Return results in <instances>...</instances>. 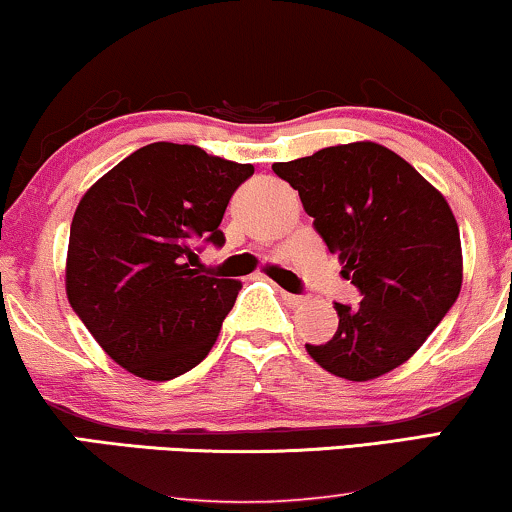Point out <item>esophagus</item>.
Wrapping results in <instances>:
<instances>
[{"label":"esophagus","instance_id":"esophagus-1","mask_svg":"<svg viewBox=\"0 0 512 512\" xmlns=\"http://www.w3.org/2000/svg\"><path fill=\"white\" fill-rule=\"evenodd\" d=\"M281 297H283V300H286L288 304H302V302H304V295L286 293V290H281Z\"/></svg>","mask_w":512,"mask_h":512}]
</instances>
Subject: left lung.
I'll list each match as a JSON object with an SVG mask.
<instances>
[{"instance_id": "obj_1", "label": "left lung", "mask_w": 512, "mask_h": 512, "mask_svg": "<svg viewBox=\"0 0 512 512\" xmlns=\"http://www.w3.org/2000/svg\"><path fill=\"white\" fill-rule=\"evenodd\" d=\"M271 170L300 193L316 234L361 295L354 307L335 302L338 331L307 352L328 373L357 383L390 373L461 293V234L449 203L373 141L321 148Z\"/></svg>"}]
</instances>
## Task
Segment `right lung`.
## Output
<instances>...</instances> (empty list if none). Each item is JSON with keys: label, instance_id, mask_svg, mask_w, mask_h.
Returning a JSON list of instances; mask_svg holds the SVG:
<instances>
[{"label": "right lung", "instance_id": "add662e5", "mask_svg": "<svg viewBox=\"0 0 512 512\" xmlns=\"http://www.w3.org/2000/svg\"><path fill=\"white\" fill-rule=\"evenodd\" d=\"M252 172L158 141L84 193L70 224L68 300L129 373L163 383L208 357L241 281L193 267L205 245H224V210Z\"/></svg>", "mask_w": 512, "mask_h": 512}]
</instances>
